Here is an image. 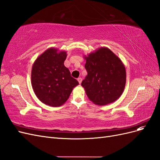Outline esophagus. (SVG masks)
Wrapping results in <instances>:
<instances>
[{
  "label": "esophagus",
  "mask_w": 160,
  "mask_h": 160,
  "mask_svg": "<svg viewBox=\"0 0 160 160\" xmlns=\"http://www.w3.org/2000/svg\"><path fill=\"white\" fill-rule=\"evenodd\" d=\"M77 81H78V82L79 83V84L81 85V81H82V79L81 78V77H79V78L77 79Z\"/></svg>",
  "instance_id": "esophagus-1"
}]
</instances>
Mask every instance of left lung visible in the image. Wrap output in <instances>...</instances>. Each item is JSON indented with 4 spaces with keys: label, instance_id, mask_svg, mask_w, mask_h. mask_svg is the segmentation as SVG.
<instances>
[{
    "label": "left lung",
    "instance_id": "8db88e82",
    "mask_svg": "<svg viewBox=\"0 0 160 160\" xmlns=\"http://www.w3.org/2000/svg\"><path fill=\"white\" fill-rule=\"evenodd\" d=\"M84 58L88 75L81 85L89 100L105 105L119 98L126 83V71L122 60L107 47H100Z\"/></svg>",
    "mask_w": 160,
    "mask_h": 160
}]
</instances>
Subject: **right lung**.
I'll return each mask as SVG.
<instances>
[{
	"label": "right lung",
	"instance_id": "right-lung-1",
	"mask_svg": "<svg viewBox=\"0 0 160 160\" xmlns=\"http://www.w3.org/2000/svg\"><path fill=\"white\" fill-rule=\"evenodd\" d=\"M67 52L49 48L37 57L31 71V84L41 102L52 107L63 105L79 82L64 65Z\"/></svg>",
	"mask_w": 160,
	"mask_h": 160
}]
</instances>
